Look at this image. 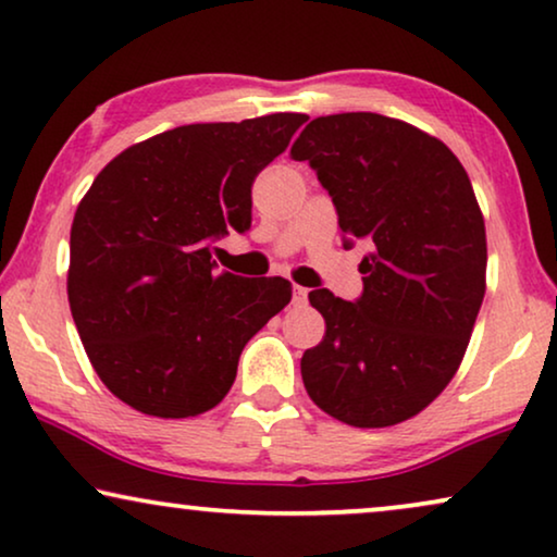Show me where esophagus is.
Instances as JSON below:
<instances>
[{
	"label": "esophagus",
	"mask_w": 557,
	"mask_h": 557,
	"mask_svg": "<svg viewBox=\"0 0 557 557\" xmlns=\"http://www.w3.org/2000/svg\"><path fill=\"white\" fill-rule=\"evenodd\" d=\"M307 296H309V288L294 284V304H307Z\"/></svg>",
	"instance_id": "obj_1"
}]
</instances>
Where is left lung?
<instances>
[{
    "mask_svg": "<svg viewBox=\"0 0 557 557\" xmlns=\"http://www.w3.org/2000/svg\"><path fill=\"white\" fill-rule=\"evenodd\" d=\"M309 162L345 246L364 240L362 296L309 294L326 332L301 357L309 398L357 429L408 421L451 383L486 288L484 218L454 151L406 121L334 113L307 124Z\"/></svg>",
    "mask_w": 557,
    "mask_h": 557,
    "instance_id": "left-lung-1",
    "label": "left lung"
}]
</instances>
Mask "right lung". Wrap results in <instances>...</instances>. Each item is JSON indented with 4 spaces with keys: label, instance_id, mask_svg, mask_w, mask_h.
I'll list each match as a JSON object with an SVG mask.
<instances>
[{
    "label": "right lung",
    "instance_id": "right-lung-1",
    "mask_svg": "<svg viewBox=\"0 0 557 557\" xmlns=\"http://www.w3.org/2000/svg\"><path fill=\"white\" fill-rule=\"evenodd\" d=\"M309 116L189 124L103 166L75 210L67 301L103 385L189 418L231 391L248 339L292 301L281 276L215 273L212 243L250 227V187Z\"/></svg>",
    "mask_w": 557,
    "mask_h": 557
}]
</instances>
